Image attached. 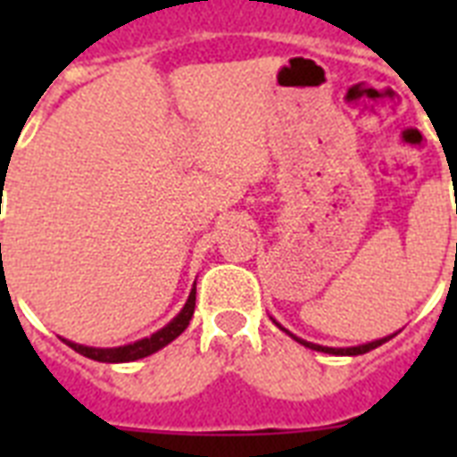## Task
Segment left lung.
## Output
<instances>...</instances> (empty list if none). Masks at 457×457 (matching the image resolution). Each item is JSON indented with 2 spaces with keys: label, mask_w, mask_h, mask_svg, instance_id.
Returning <instances> with one entry per match:
<instances>
[{
  "label": "left lung",
  "mask_w": 457,
  "mask_h": 457,
  "mask_svg": "<svg viewBox=\"0 0 457 457\" xmlns=\"http://www.w3.org/2000/svg\"><path fill=\"white\" fill-rule=\"evenodd\" d=\"M394 337V334H391ZM391 337H384V339H377V341H370V344H362V346H353V348H327V346H318V344H311V341H303V339H294L301 341L303 346L312 348V351H322V353H332V355H361V353H368V351H372V348L382 346L384 341H389Z\"/></svg>",
  "instance_id": "obj_1"
}]
</instances>
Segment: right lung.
Returning a JSON list of instances; mask_svg holds the SVG:
<instances>
[{"label": "right lung", "instance_id": "right-lung-1", "mask_svg": "<svg viewBox=\"0 0 457 457\" xmlns=\"http://www.w3.org/2000/svg\"><path fill=\"white\" fill-rule=\"evenodd\" d=\"M194 305H196V287L189 294V299H187L185 308L179 311V315L172 322L163 327V329H158L156 334H152L149 339L135 341V344H128V346H118V348H89V346H80V344H71L66 341L68 346L78 351L85 358H92V361L99 362H130L137 361V358H146V355L156 353L158 348H163L165 344H170L172 339H178L179 334L185 332L187 325H189V320L194 315Z\"/></svg>", "mask_w": 457, "mask_h": 457}]
</instances>
